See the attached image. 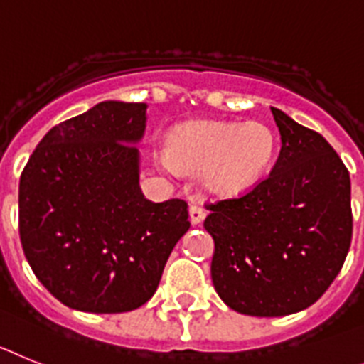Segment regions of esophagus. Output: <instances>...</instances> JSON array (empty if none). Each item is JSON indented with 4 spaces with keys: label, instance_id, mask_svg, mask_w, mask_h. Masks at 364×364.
<instances>
[{
    "label": "esophagus",
    "instance_id": "34e87169",
    "mask_svg": "<svg viewBox=\"0 0 364 364\" xmlns=\"http://www.w3.org/2000/svg\"><path fill=\"white\" fill-rule=\"evenodd\" d=\"M188 216H191L192 225H200L201 221H203V218H205L203 208L198 207V205H192V207L188 208Z\"/></svg>",
    "mask_w": 364,
    "mask_h": 364
}]
</instances>
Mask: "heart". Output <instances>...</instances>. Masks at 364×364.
I'll list each match as a JSON object with an SVG mask.
<instances>
[{"instance_id": "1", "label": "heart", "mask_w": 364, "mask_h": 364, "mask_svg": "<svg viewBox=\"0 0 364 364\" xmlns=\"http://www.w3.org/2000/svg\"><path fill=\"white\" fill-rule=\"evenodd\" d=\"M277 156V135L264 122L191 121L166 137L157 168L198 173L201 191L214 200L238 198L267 176Z\"/></svg>"}]
</instances>
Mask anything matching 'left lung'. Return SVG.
<instances>
[{
  "label": "left lung",
  "mask_w": 364,
  "mask_h": 364,
  "mask_svg": "<svg viewBox=\"0 0 364 364\" xmlns=\"http://www.w3.org/2000/svg\"><path fill=\"white\" fill-rule=\"evenodd\" d=\"M282 148L249 194L208 205L210 277L229 308L284 317L309 308L339 274L352 242L350 173L326 139L271 107Z\"/></svg>",
  "instance_id": "left-lung-1"
}]
</instances>
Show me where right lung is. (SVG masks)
<instances>
[{
    "instance_id": "add662e5",
    "label": "right lung",
    "mask_w": 364,
    "mask_h": 364,
    "mask_svg": "<svg viewBox=\"0 0 364 364\" xmlns=\"http://www.w3.org/2000/svg\"><path fill=\"white\" fill-rule=\"evenodd\" d=\"M144 102L104 100L50 128L20 179L27 262L78 311L122 314L154 296L191 221L183 200L154 203L139 186Z\"/></svg>"
}]
</instances>
